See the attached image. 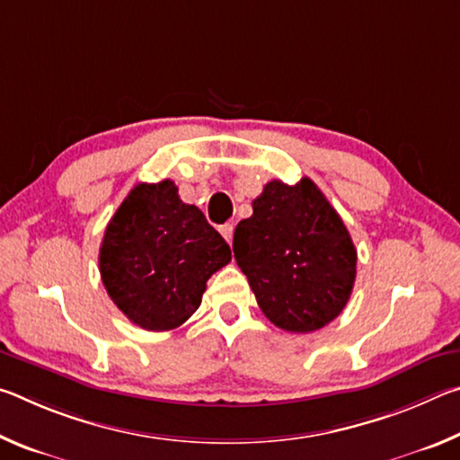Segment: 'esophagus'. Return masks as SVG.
Masks as SVG:
<instances>
[{
	"label": "esophagus",
	"instance_id": "34e87169",
	"mask_svg": "<svg viewBox=\"0 0 460 460\" xmlns=\"http://www.w3.org/2000/svg\"><path fill=\"white\" fill-rule=\"evenodd\" d=\"M221 235L225 237V241H227V243H231L233 241V225L231 223H227V225H221Z\"/></svg>",
	"mask_w": 460,
	"mask_h": 460
}]
</instances>
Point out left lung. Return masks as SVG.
Returning a JSON list of instances; mask_svg holds the SVG:
<instances>
[{
	"label": "left lung",
	"instance_id": "8db88e82",
	"mask_svg": "<svg viewBox=\"0 0 460 460\" xmlns=\"http://www.w3.org/2000/svg\"><path fill=\"white\" fill-rule=\"evenodd\" d=\"M233 253L261 313L278 329L313 332L334 321L351 298L357 249L321 189L302 178L271 181L239 221Z\"/></svg>",
	"mask_w": 460,
	"mask_h": 460
}]
</instances>
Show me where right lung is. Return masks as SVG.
Wrapping results in <instances>:
<instances>
[{
	"label": "right lung",
	"mask_w": 460,
	"mask_h": 460,
	"mask_svg": "<svg viewBox=\"0 0 460 460\" xmlns=\"http://www.w3.org/2000/svg\"><path fill=\"white\" fill-rule=\"evenodd\" d=\"M231 249L172 181L137 184L109 221L99 271L109 298L146 331H172L200 306Z\"/></svg>",
	"instance_id": "add662e5"
}]
</instances>
